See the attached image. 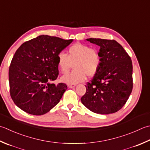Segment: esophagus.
<instances>
[{"mask_svg":"<svg viewBox=\"0 0 150 150\" xmlns=\"http://www.w3.org/2000/svg\"><path fill=\"white\" fill-rule=\"evenodd\" d=\"M75 84H68V87L69 88H73V87H75Z\"/></svg>","mask_w":150,"mask_h":150,"instance_id":"1","label":"esophagus"}]
</instances>
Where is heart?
<instances>
[{
    "label": "heart",
    "mask_w": 150,
    "mask_h": 150,
    "mask_svg": "<svg viewBox=\"0 0 150 150\" xmlns=\"http://www.w3.org/2000/svg\"><path fill=\"white\" fill-rule=\"evenodd\" d=\"M57 61L58 69L63 74L69 72L73 65L74 70L64 75L61 80L69 84H76L83 81L86 75L91 77L96 74L101 66V57L97 49L77 43L69 47L67 54L60 52Z\"/></svg>",
    "instance_id": "1"
}]
</instances>
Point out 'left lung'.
Listing matches in <instances>:
<instances>
[{
	"label": "left lung",
	"instance_id": "8db88e82",
	"mask_svg": "<svg viewBox=\"0 0 150 150\" xmlns=\"http://www.w3.org/2000/svg\"><path fill=\"white\" fill-rule=\"evenodd\" d=\"M100 47L101 63L86 85L81 102L93 112L114 113L124 107L133 90V64L123 47L114 40L86 39Z\"/></svg>",
	"mask_w": 150,
	"mask_h": 150
}]
</instances>
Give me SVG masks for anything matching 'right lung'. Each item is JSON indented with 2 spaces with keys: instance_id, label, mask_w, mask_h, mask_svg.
<instances>
[{
  "instance_id": "obj_1",
  "label": "right lung",
  "mask_w": 150,
  "mask_h": 150,
  "mask_svg": "<svg viewBox=\"0 0 150 150\" xmlns=\"http://www.w3.org/2000/svg\"><path fill=\"white\" fill-rule=\"evenodd\" d=\"M72 42L42 35L17 50L9 68V83L11 98L21 109L42 115L59 103L67 87L52 83L58 76L57 57Z\"/></svg>"
}]
</instances>
